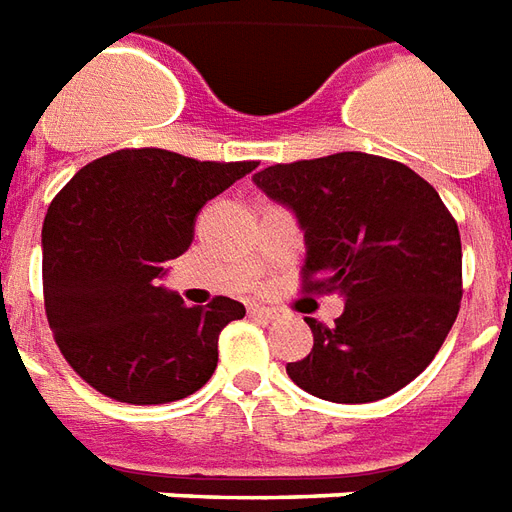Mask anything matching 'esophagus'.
<instances>
[{
  "instance_id": "1",
  "label": "esophagus",
  "mask_w": 512,
  "mask_h": 512,
  "mask_svg": "<svg viewBox=\"0 0 512 512\" xmlns=\"http://www.w3.org/2000/svg\"><path fill=\"white\" fill-rule=\"evenodd\" d=\"M249 314H252V317H263V320H274L276 309H268V306L252 304V306H249Z\"/></svg>"
}]
</instances>
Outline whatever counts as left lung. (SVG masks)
Segmentation results:
<instances>
[{"mask_svg": "<svg viewBox=\"0 0 512 512\" xmlns=\"http://www.w3.org/2000/svg\"><path fill=\"white\" fill-rule=\"evenodd\" d=\"M255 184L304 227L301 293H342L336 325L306 317L314 347L287 363L317 399L366 404L410 385L461 306V236L437 189L396 160L342 151L263 168Z\"/></svg>", "mask_w": 512, "mask_h": 512, "instance_id": "left-lung-1", "label": "left lung"}]
</instances>
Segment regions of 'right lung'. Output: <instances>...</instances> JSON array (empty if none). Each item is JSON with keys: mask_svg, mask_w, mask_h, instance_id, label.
I'll return each instance as SVG.
<instances>
[{"mask_svg": "<svg viewBox=\"0 0 512 512\" xmlns=\"http://www.w3.org/2000/svg\"><path fill=\"white\" fill-rule=\"evenodd\" d=\"M257 168L165 149H121L83 165L43 222V298L64 361L124 404H168L217 369L219 333L244 304L217 295L187 306L157 287L184 255L208 200Z\"/></svg>", "mask_w": 512, "mask_h": 512, "instance_id": "obj_1", "label": "right lung"}]
</instances>
